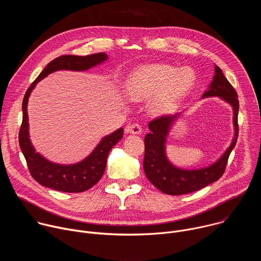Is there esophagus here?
<instances>
[{
  "mask_svg": "<svg viewBox=\"0 0 261 261\" xmlns=\"http://www.w3.org/2000/svg\"><path fill=\"white\" fill-rule=\"evenodd\" d=\"M126 133H130V134H135V135H139L142 133V128L140 125L138 124H132L130 126H127L125 129Z\"/></svg>",
  "mask_w": 261,
  "mask_h": 261,
  "instance_id": "1",
  "label": "esophagus"
}]
</instances>
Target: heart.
<instances>
[{
  "instance_id": "obj_1",
  "label": "heart",
  "mask_w": 261,
  "mask_h": 261,
  "mask_svg": "<svg viewBox=\"0 0 261 261\" xmlns=\"http://www.w3.org/2000/svg\"><path fill=\"white\" fill-rule=\"evenodd\" d=\"M195 81L196 74L190 67L177 69L167 64H146L130 74L125 92L134 101L150 99L153 113L166 114L190 92Z\"/></svg>"
}]
</instances>
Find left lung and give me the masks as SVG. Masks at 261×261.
Listing matches in <instances>:
<instances>
[{"instance_id": "obj_1", "label": "left lung", "mask_w": 261, "mask_h": 261, "mask_svg": "<svg viewBox=\"0 0 261 261\" xmlns=\"http://www.w3.org/2000/svg\"><path fill=\"white\" fill-rule=\"evenodd\" d=\"M219 97L228 103L233 110L234 136L227 150L222 156L208 166L196 169L180 168L172 164L166 154V141L173 123L186 109L173 115H166L153 120L148 124V132L144 137L145 153L143 159V170L157 189L169 195H181L204 188L205 186L218 180L225 171L228 157L236 146L239 126V100L238 94L223 74L222 70L215 65V74L208 89L203 93V98Z\"/></svg>"}]
</instances>
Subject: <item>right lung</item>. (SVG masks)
<instances>
[{
  "instance_id": "1",
  "label": "right lung",
  "mask_w": 261,
  "mask_h": 261,
  "mask_svg": "<svg viewBox=\"0 0 261 261\" xmlns=\"http://www.w3.org/2000/svg\"><path fill=\"white\" fill-rule=\"evenodd\" d=\"M108 60V56L104 53H98L86 57L80 56H61L43 69L39 76L30 86L22 101V124L19 130V146L25 158L29 170L32 176L40 185L54 190L79 193L92 188L102 177L108 154L123 137L124 129L104 136L93 152L84 160L73 164H60L46 159L44 156L36 152L29 132V116L28 101L32 91L40 81L45 79L48 74L60 70L70 71H87Z\"/></svg>"
}]
</instances>
